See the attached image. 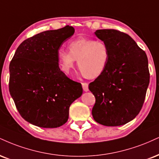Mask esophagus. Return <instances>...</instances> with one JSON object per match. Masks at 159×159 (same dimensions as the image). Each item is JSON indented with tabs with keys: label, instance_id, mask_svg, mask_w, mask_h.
<instances>
[{
	"label": "esophagus",
	"instance_id": "1",
	"mask_svg": "<svg viewBox=\"0 0 159 159\" xmlns=\"http://www.w3.org/2000/svg\"><path fill=\"white\" fill-rule=\"evenodd\" d=\"M82 87H83L84 91H85V92L89 91V88H88L87 83H82Z\"/></svg>",
	"mask_w": 159,
	"mask_h": 159
}]
</instances>
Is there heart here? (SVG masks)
Here are the masks:
<instances>
[{
	"instance_id": "heart-1",
	"label": "heart",
	"mask_w": 159,
	"mask_h": 159,
	"mask_svg": "<svg viewBox=\"0 0 159 159\" xmlns=\"http://www.w3.org/2000/svg\"><path fill=\"white\" fill-rule=\"evenodd\" d=\"M69 51L60 49L57 53L61 70L71 75L75 61L84 76L93 79L106 71L110 60V49L106 42L80 37L69 43Z\"/></svg>"
}]
</instances>
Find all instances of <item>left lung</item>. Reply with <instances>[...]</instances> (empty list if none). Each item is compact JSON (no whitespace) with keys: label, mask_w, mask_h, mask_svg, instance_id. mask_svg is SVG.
<instances>
[{"label":"left lung","mask_w":159,"mask_h":159,"mask_svg":"<svg viewBox=\"0 0 159 159\" xmlns=\"http://www.w3.org/2000/svg\"><path fill=\"white\" fill-rule=\"evenodd\" d=\"M95 34L108 45L110 60L106 71L89 85L95 97L92 114L102 125H124L136 117L144 104L150 82L147 55L124 32L98 30Z\"/></svg>","instance_id":"8db88e82"}]
</instances>
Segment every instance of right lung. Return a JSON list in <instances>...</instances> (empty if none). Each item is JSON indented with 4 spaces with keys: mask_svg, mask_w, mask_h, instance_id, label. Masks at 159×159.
I'll list each match as a JSON object with an SVG mask.
<instances>
[{
    "mask_svg": "<svg viewBox=\"0 0 159 159\" xmlns=\"http://www.w3.org/2000/svg\"><path fill=\"white\" fill-rule=\"evenodd\" d=\"M72 26L48 30L19 45L9 64V93L21 117L43 128L61 127L83 93L81 84L59 68L57 53L73 35Z\"/></svg>",
    "mask_w": 159,
    "mask_h": 159,
    "instance_id": "right-lung-1",
    "label": "right lung"
}]
</instances>
